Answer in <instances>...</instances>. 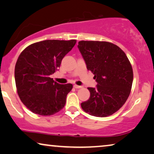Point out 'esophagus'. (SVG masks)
<instances>
[{"label":"esophagus","mask_w":154,"mask_h":154,"mask_svg":"<svg viewBox=\"0 0 154 154\" xmlns=\"http://www.w3.org/2000/svg\"><path fill=\"white\" fill-rule=\"evenodd\" d=\"M74 87L75 89H80V88H82V86H80V85H74Z\"/></svg>","instance_id":"34e87169"}]
</instances>
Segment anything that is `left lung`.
<instances>
[{"instance_id":"obj_1","label":"left lung","mask_w":154,"mask_h":154,"mask_svg":"<svg viewBox=\"0 0 154 154\" xmlns=\"http://www.w3.org/2000/svg\"><path fill=\"white\" fill-rule=\"evenodd\" d=\"M78 47L97 82L96 88H87L90 98L81 103L82 109L96 117L112 115L123 106L131 92L134 75L128 58L112 42L81 41Z\"/></svg>"}]
</instances>
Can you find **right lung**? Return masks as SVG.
Masks as SVG:
<instances>
[{
  "mask_svg": "<svg viewBox=\"0 0 154 154\" xmlns=\"http://www.w3.org/2000/svg\"><path fill=\"white\" fill-rule=\"evenodd\" d=\"M75 42V40H46L30 45L18 56L14 72L16 89L20 100L31 112L51 116L65 107L73 85H60L49 76L60 67Z\"/></svg>",
  "mask_w": 154,
  "mask_h": 154,
  "instance_id": "1",
  "label": "right lung"
}]
</instances>
